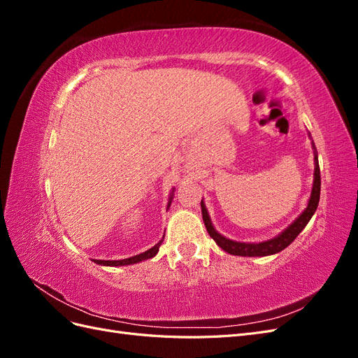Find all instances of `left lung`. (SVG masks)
Masks as SVG:
<instances>
[{
    "label": "left lung",
    "mask_w": 358,
    "mask_h": 358,
    "mask_svg": "<svg viewBox=\"0 0 358 358\" xmlns=\"http://www.w3.org/2000/svg\"><path fill=\"white\" fill-rule=\"evenodd\" d=\"M313 149H315V146H313ZM313 161H315V171H313V187L310 192V199L308 201V208L303 210L299 218L292 224H289L282 233L270 241L259 242V243H245V242H236V241L227 239V237H224L213 229L208 209H206V206L201 200V215H203L206 230H208L209 236L216 242V245H218L221 249H224L225 252H229L231 255H241V257H266V255L278 254L282 251V249H285L301 233V230L305 229L306 224L312 218V215L315 213L318 208L320 192H321V176H320V164H318L317 152Z\"/></svg>",
    "instance_id": "left-lung-1"
}]
</instances>
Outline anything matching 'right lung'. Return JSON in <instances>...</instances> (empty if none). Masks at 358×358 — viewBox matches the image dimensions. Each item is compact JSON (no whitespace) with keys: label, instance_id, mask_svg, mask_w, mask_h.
Instances as JSON below:
<instances>
[{"label":"right lung","instance_id":"1","mask_svg":"<svg viewBox=\"0 0 358 358\" xmlns=\"http://www.w3.org/2000/svg\"><path fill=\"white\" fill-rule=\"evenodd\" d=\"M173 196V191L170 194V199H169V206L167 208H170L171 204V197ZM162 243V241H159L155 246H152L150 249H148V251L138 254V255H134V257H129V258H124V259H92L94 263L96 264H101V266H112V267H116V266H128V264H136V263H140L143 262V259H149L157 255L158 249H159V245Z\"/></svg>","mask_w":358,"mask_h":358}]
</instances>
